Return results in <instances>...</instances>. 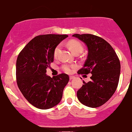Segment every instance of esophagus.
Segmentation results:
<instances>
[{"label":"esophagus","mask_w":132,"mask_h":132,"mask_svg":"<svg viewBox=\"0 0 132 132\" xmlns=\"http://www.w3.org/2000/svg\"><path fill=\"white\" fill-rule=\"evenodd\" d=\"M69 79H70V80H72V79H74V77H73V76H69Z\"/></svg>","instance_id":"34e87169"}]
</instances>
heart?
<instances>
[{
    "label": "heart",
    "instance_id": "1",
    "mask_svg": "<svg viewBox=\"0 0 132 132\" xmlns=\"http://www.w3.org/2000/svg\"><path fill=\"white\" fill-rule=\"evenodd\" d=\"M68 46H69V48L70 49V50L73 52V53H77L78 52H82L83 51V46L81 43L79 42H78L77 40H70L69 41V43H68ZM60 46H57L55 48L54 50V57L56 58L57 57L58 55H59V52H60ZM76 67V65H68V64H65L62 67V70L64 72H65L66 73H71L73 71V69Z\"/></svg>",
    "mask_w": 132,
    "mask_h": 132
}]
</instances>
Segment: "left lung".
I'll return each instance as SVG.
<instances>
[{
	"label": "left lung",
	"instance_id": "1",
	"mask_svg": "<svg viewBox=\"0 0 132 132\" xmlns=\"http://www.w3.org/2000/svg\"><path fill=\"white\" fill-rule=\"evenodd\" d=\"M88 49V55L79 74H92L91 80L79 89V101L90 108L100 107L106 103L117 88L120 75V62L114 49L102 38L90 35L75 34Z\"/></svg>",
	"mask_w": 132,
	"mask_h": 132
}]
</instances>
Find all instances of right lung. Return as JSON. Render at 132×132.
<instances>
[{
	"mask_svg": "<svg viewBox=\"0 0 132 132\" xmlns=\"http://www.w3.org/2000/svg\"><path fill=\"white\" fill-rule=\"evenodd\" d=\"M67 35H39L31 39L19 53L16 61L18 87L30 104L42 110L57 105L69 77L61 73L51 78L46 69L53 62L54 50Z\"/></svg>",
	"mask_w": 132,
	"mask_h": 132,
	"instance_id": "right-lung-1",
	"label": "right lung"
}]
</instances>
